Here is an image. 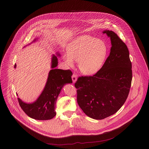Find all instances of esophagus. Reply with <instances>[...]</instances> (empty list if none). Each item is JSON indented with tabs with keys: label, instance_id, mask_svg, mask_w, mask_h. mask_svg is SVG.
I'll return each mask as SVG.
<instances>
[{
	"label": "esophagus",
	"instance_id": "obj_1",
	"mask_svg": "<svg viewBox=\"0 0 149 149\" xmlns=\"http://www.w3.org/2000/svg\"><path fill=\"white\" fill-rule=\"evenodd\" d=\"M72 81L73 82H75L77 80V75L75 74H73V75H72Z\"/></svg>",
	"mask_w": 149,
	"mask_h": 149
}]
</instances>
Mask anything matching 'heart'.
Returning <instances> with one entry per match:
<instances>
[{
	"instance_id": "heart-1",
	"label": "heart",
	"mask_w": 149,
	"mask_h": 149,
	"mask_svg": "<svg viewBox=\"0 0 149 149\" xmlns=\"http://www.w3.org/2000/svg\"><path fill=\"white\" fill-rule=\"evenodd\" d=\"M109 48L105 42L94 36L85 35L73 39L63 56L67 66L73 67L78 62L80 71L87 75L98 72L105 62Z\"/></svg>"
}]
</instances>
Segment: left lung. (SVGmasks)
Listing matches in <instances>:
<instances>
[{
	"mask_svg": "<svg viewBox=\"0 0 149 149\" xmlns=\"http://www.w3.org/2000/svg\"><path fill=\"white\" fill-rule=\"evenodd\" d=\"M110 53L101 69L93 76L80 77L75 83L77 102L88 117L102 120L115 114L129 95L132 80V62L127 45L113 31Z\"/></svg>",
	"mask_w": 149,
	"mask_h": 149,
	"instance_id": "1",
	"label": "left lung"
}]
</instances>
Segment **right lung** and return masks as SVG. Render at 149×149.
Here are the masks:
<instances>
[{
    "label": "right lung",
    "mask_w": 149,
    "mask_h": 149,
    "mask_svg": "<svg viewBox=\"0 0 149 149\" xmlns=\"http://www.w3.org/2000/svg\"><path fill=\"white\" fill-rule=\"evenodd\" d=\"M36 39L33 41L35 42ZM59 56V54H57ZM57 56L53 55L50 70L44 90L38 98L32 103H26L17 98L23 111L30 117L38 120H47L56 116L55 111L58 97L65 84L72 83L71 70L56 69L58 65ZM14 67L16 68V65Z\"/></svg>",
    "instance_id": "right-lung-1"
}]
</instances>
